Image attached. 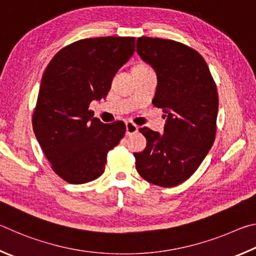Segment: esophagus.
<instances>
[{"label":"esophagus","mask_w":256,"mask_h":256,"mask_svg":"<svg viewBox=\"0 0 256 256\" xmlns=\"http://www.w3.org/2000/svg\"><path fill=\"white\" fill-rule=\"evenodd\" d=\"M136 132H138L137 126L132 122V121H127V122H126V134H127V135H134V134Z\"/></svg>","instance_id":"esophagus-1"}]
</instances>
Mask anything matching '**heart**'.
Masks as SVG:
<instances>
[{
	"instance_id": "obj_1",
	"label": "heart",
	"mask_w": 256,
	"mask_h": 256,
	"mask_svg": "<svg viewBox=\"0 0 256 256\" xmlns=\"http://www.w3.org/2000/svg\"><path fill=\"white\" fill-rule=\"evenodd\" d=\"M140 66H142V65H140Z\"/></svg>"
}]
</instances>
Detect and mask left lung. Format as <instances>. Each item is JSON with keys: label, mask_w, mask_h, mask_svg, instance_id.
Returning <instances> with one entry per match:
<instances>
[{"label": "left lung", "mask_w": 256, "mask_h": 256, "mask_svg": "<svg viewBox=\"0 0 256 256\" xmlns=\"http://www.w3.org/2000/svg\"><path fill=\"white\" fill-rule=\"evenodd\" d=\"M137 54L158 75L153 104L166 114L164 134L140 128L147 145L134 153L146 181L171 188L188 180L214 142L218 93L204 57L173 40L140 37Z\"/></svg>", "instance_id": "obj_1"}]
</instances>
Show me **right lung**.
<instances>
[{"label": "right lung", "mask_w": 256, "mask_h": 256, "mask_svg": "<svg viewBox=\"0 0 256 256\" xmlns=\"http://www.w3.org/2000/svg\"><path fill=\"white\" fill-rule=\"evenodd\" d=\"M134 52V37L83 39L60 49L44 70L32 127L52 170L66 182L82 184L101 176L108 152L124 136L122 121L103 124L88 106L106 98Z\"/></svg>", "instance_id": "right-lung-1"}]
</instances>
